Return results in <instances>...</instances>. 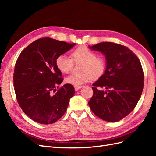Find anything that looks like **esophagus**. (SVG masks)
<instances>
[{
  "instance_id": "34e87169",
  "label": "esophagus",
  "mask_w": 156,
  "mask_h": 156,
  "mask_svg": "<svg viewBox=\"0 0 156 156\" xmlns=\"http://www.w3.org/2000/svg\"><path fill=\"white\" fill-rule=\"evenodd\" d=\"M82 87L81 86H74V88H75V91H77L79 89L81 88Z\"/></svg>"
}]
</instances>
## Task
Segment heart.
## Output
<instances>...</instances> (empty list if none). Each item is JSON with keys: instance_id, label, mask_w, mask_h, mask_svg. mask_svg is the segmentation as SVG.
I'll list each match as a JSON object with an SVG mask.
<instances>
[{"instance_id": "1", "label": "heart", "mask_w": 156, "mask_h": 156, "mask_svg": "<svg viewBox=\"0 0 156 156\" xmlns=\"http://www.w3.org/2000/svg\"><path fill=\"white\" fill-rule=\"evenodd\" d=\"M70 56L62 54L56 59V66L62 73H68L73 68L75 62H83L81 73L72 74L65 79V82L74 86H81L90 82L93 79H98L103 74L105 69V61L98 57L95 52L88 47L81 45L74 49Z\"/></svg>"}]
</instances>
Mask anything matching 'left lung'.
I'll use <instances>...</instances> for the list:
<instances>
[{
  "label": "left lung",
  "instance_id": "left-lung-1",
  "mask_svg": "<svg viewBox=\"0 0 156 156\" xmlns=\"http://www.w3.org/2000/svg\"><path fill=\"white\" fill-rule=\"evenodd\" d=\"M89 48L105 56L107 68L92 84L94 94L88 105L100 119L119 121L134 109L142 94L144 73L140 60L128 48L112 42L89 45Z\"/></svg>",
  "mask_w": 156,
  "mask_h": 156
}]
</instances>
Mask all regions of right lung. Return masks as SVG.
Listing matches in <instances>:
<instances>
[{
  "label": "right lung",
  "instance_id": "1",
  "mask_svg": "<svg viewBox=\"0 0 156 156\" xmlns=\"http://www.w3.org/2000/svg\"><path fill=\"white\" fill-rule=\"evenodd\" d=\"M75 45L43 37L33 41L19 56L13 73L17 101L23 112L37 123H55L67 110L75 94L72 84H64L55 95L51 92H56L63 81L56 59Z\"/></svg>",
  "mask_w": 156,
  "mask_h": 156
}]
</instances>
